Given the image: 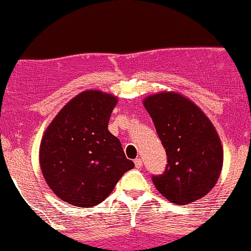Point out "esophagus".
Instances as JSON below:
<instances>
[{"label": "esophagus", "mask_w": 251, "mask_h": 251, "mask_svg": "<svg viewBox=\"0 0 251 251\" xmlns=\"http://www.w3.org/2000/svg\"><path fill=\"white\" fill-rule=\"evenodd\" d=\"M134 165H135L136 168H141V166H143V161H141V158H135V160H134Z\"/></svg>", "instance_id": "34e87169"}]
</instances>
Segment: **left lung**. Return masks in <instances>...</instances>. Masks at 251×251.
<instances>
[{"label":"left lung","mask_w":251,"mask_h":251,"mask_svg":"<svg viewBox=\"0 0 251 251\" xmlns=\"http://www.w3.org/2000/svg\"><path fill=\"white\" fill-rule=\"evenodd\" d=\"M167 155L162 175L152 176L156 189L173 204L187 205L215 187L223 163L220 136L195 103L176 93L144 100Z\"/></svg>","instance_id":"8db88e82"}]
</instances>
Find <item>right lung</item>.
Instances as JSON below:
<instances>
[{"instance_id":"right-lung-1","label":"right lung","mask_w":251,"mask_h":251,"mask_svg":"<svg viewBox=\"0 0 251 251\" xmlns=\"http://www.w3.org/2000/svg\"><path fill=\"white\" fill-rule=\"evenodd\" d=\"M117 98L88 90L72 99L45 131L40 167L52 192L78 207L106 199L126 171L134 167L122 144L108 131Z\"/></svg>"}]
</instances>
